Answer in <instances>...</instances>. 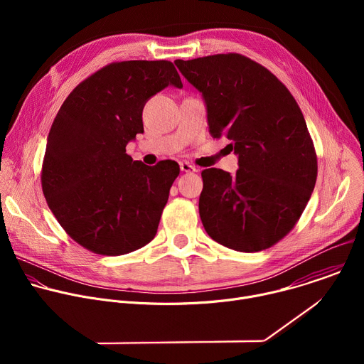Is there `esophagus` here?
<instances>
[{"label": "esophagus", "instance_id": "esophagus-1", "mask_svg": "<svg viewBox=\"0 0 364 364\" xmlns=\"http://www.w3.org/2000/svg\"><path fill=\"white\" fill-rule=\"evenodd\" d=\"M180 170L184 171V173H194V171H197V168L194 166H191L190 163H187V161L180 163Z\"/></svg>", "mask_w": 364, "mask_h": 364}]
</instances>
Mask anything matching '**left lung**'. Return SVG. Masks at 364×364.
<instances>
[{
	"label": "left lung",
	"mask_w": 364,
	"mask_h": 364,
	"mask_svg": "<svg viewBox=\"0 0 364 364\" xmlns=\"http://www.w3.org/2000/svg\"><path fill=\"white\" fill-rule=\"evenodd\" d=\"M174 63L201 93L210 135L226 136L239 159L235 176L201 171L207 235L237 252L271 247L292 230L317 180V154L296 100L267 68L237 53Z\"/></svg>",
	"instance_id": "obj_1"
}]
</instances>
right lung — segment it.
Segmentation results:
<instances>
[{
    "mask_svg": "<svg viewBox=\"0 0 364 364\" xmlns=\"http://www.w3.org/2000/svg\"><path fill=\"white\" fill-rule=\"evenodd\" d=\"M170 85L183 87L171 62L111 63L72 90L50 128L44 197L66 233L93 253L125 255L157 233L180 167L134 161L125 146L144 132L146 100Z\"/></svg>",
    "mask_w": 364,
    "mask_h": 364,
    "instance_id": "add662e5",
    "label": "right lung"
}]
</instances>
